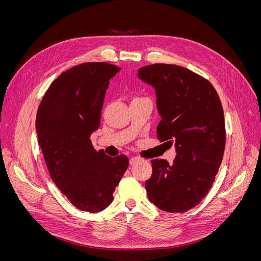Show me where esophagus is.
I'll use <instances>...</instances> for the list:
<instances>
[{"label": "esophagus", "instance_id": "1", "mask_svg": "<svg viewBox=\"0 0 261 261\" xmlns=\"http://www.w3.org/2000/svg\"><path fill=\"white\" fill-rule=\"evenodd\" d=\"M140 161V158H138V156H133V158H130L129 159V163H130V165H134V164H136L137 162H139Z\"/></svg>", "mask_w": 261, "mask_h": 261}]
</instances>
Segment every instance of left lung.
<instances>
[{"label": "left lung", "mask_w": 261, "mask_h": 261, "mask_svg": "<svg viewBox=\"0 0 261 261\" xmlns=\"http://www.w3.org/2000/svg\"><path fill=\"white\" fill-rule=\"evenodd\" d=\"M138 78L155 89L161 121L156 135L175 146L173 164L154 159L146 180L148 198L167 212H185L198 204L212 187L225 148L223 108L210 82L185 67L152 64Z\"/></svg>", "instance_id": "obj_1"}]
</instances>
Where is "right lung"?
Masks as SVG:
<instances>
[{"label":"right lung","mask_w":261,"mask_h":261,"mask_svg":"<svg viewBox=\"0 0 261 261\" xmlns=\"http://www.w3.org/2000/svg\"><path fill=\"white\" fill-rule=\"evenodd\" d=\"M120 69L105 62L69 68L50 85L38 108V143L51 178L82 211L109 207L128 167L127 156L96 151L90 140L99 128L110 80Z\"/></svg>","instance_id":"1"}]
</instances>
